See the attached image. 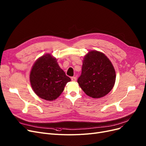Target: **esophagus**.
<instances>
[{"label":"esophagus","mask_w":146,"mask_h":146,"mask_svg":"<svg viewBox=\"0 0 146 146\" xmlns=\"http://www.w3.org/2000/svg\"><path fill=\"white\" fill-rule=\"evenodd\" d=\"M71 79H72V81H76V78L75 76H73V77H72Z\"/></svg>","instance_id":"obj_1"}]
</instances>
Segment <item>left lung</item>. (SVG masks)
Instances as JSON below:
<instances>
[{
    "label": "left lung",
    "mask_w": 146,
    "mask_h": 146,
    "mask_svg": "<svg viewBox=\"0 0 146 146\" xmlns=\"http://www.w3.org/2000/svg\"><path fill=\"white\" fill-rule=\"evenodd\" d=\"M116 73L111 62L103 53L91 50L83 61L78 82L82 90L94 98L105 96L113 88Z\"/></svg>",
    "instance_id": "8db88e82"
}]
</instances>
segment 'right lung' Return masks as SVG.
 I'll return each instance as SVG.
<instances>
[{
    "mask_svg": "<svg viewBox=\"0 0 146 146\" xmlns=\"http://www.w3.org/2000/svg\"><path fill=\"white\" fill-rule=\"evenodd\" d=\"M30 80L37 96L52 101L60 96L66 84L71 79L60 67L56 60L50 54H46L34 64L30 72Z\"/></svg>",
    "mask_w": 146,
    "mask_h": 146,
    "instance_id": "1",
    "label": "right lung"
}]
</instances>
